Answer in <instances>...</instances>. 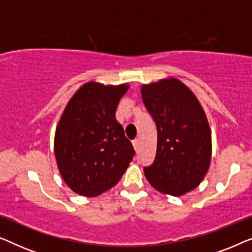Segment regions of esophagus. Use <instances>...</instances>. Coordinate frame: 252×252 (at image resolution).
<instances>
[{
	"mask_svg": "<svg viewBox=\"0 0 252 252\" xmlns=\"http://www.w3.org/2000/svg\"><path fill=\"white\" fill-rule=\"evenodd\" d=\"M139 140L137 139H135V140H133V147L135 148V149H137V148H139Z\"/></svg>",
	"mask_w": 252,
	"mask_h": 252,
	"instance_id": "34e87169",
	"label": "esophagus"
}]
</instances>
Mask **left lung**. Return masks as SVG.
<instances>
[{
    "label": "left lung",
    "mask_w": 252,
    "mask_h": 252,
    "mask_svg": "<svg viewBox=\"0 0 252 252\" xmlns=\"http://www.w3.org/2000/svg\"><path fill=\"white\" fill-rule=\"evenodd\" d=\"M141 95L157 128L154 163L144 175L157 190L172 196L191 191L211 161V130L190 89L178 79L143 85Z\"/></svg>",
    "instance_id": "left-lung-1"
}]
</instances>
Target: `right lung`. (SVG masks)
<instances>
[{
	"label": "right lung",
	"mask_w": 252,
	"mask_h": 252,
	"mask_svg": "<svg viewBox=\"0 0 252 252\" xmlns=\"http://www.w3.org/2000/svg\"><path fill=\"white\" fill-rule=\"evenodd\" d=\"M128 85L87 82L67 103L55 133L60 173L79 195L93 197L118 184L135 150L116 119Z\"/></svg>",
	"instance_id": "obj_1"
}]
</instances>
